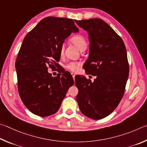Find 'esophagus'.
<instances>
[{
	"label": "esophagus",
	"mask_w": 147,
	"mask_h": 147,
	"mask_svg": "<svg viewBox=\"0 0 147 147\" xmlns=\"http://www.w3.org/2000/svg\"><path fill=\"white\" fill-rule=\"evenodd\" d=\"M71 76H72V77H73V78H74V79H75V76H76V74H74V73H71Z\"/></svg>",
	"instance_id": "obj_1"
}]
</instances>
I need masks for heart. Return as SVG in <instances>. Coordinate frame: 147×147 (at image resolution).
Segmentation results:
<instances>
[{
	"mask_svg": "<svg viewBox=\"0 0 147 147\" xmlns=\"http://www.w3.org/2000/svg\"><path fill=\"white\" fill-rule=\"evenodd\" d=\"M71 42L74 44L77 47H78L79 50H81L83 49H84L86 48L87 46V42L86 40L83 36L81 35H74L70 38ZM64 51V47L63 46H62L60 49V54L61 55H63ZM81 63L80 62H70L66 66V68L69 69L72 71H78L79 67L81 66Z\"/></svg>",
	"mask_w": 147,
	"mask_h": 147,
	"instance_id": "obj_1",
	"label": "heart"
}]
</instances>
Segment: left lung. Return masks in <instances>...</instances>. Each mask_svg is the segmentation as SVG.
<instances>
[{
    "label": "left lung",
    "instance_id": "8db88e82",
    "mask_svg": "<svg viewBox=\"0 0 147 147\" xmlns=\"http://www.w3.org/2000/svg\"><path fill=\"white\" fill-rule=\"evenodd\" d=\"M75 22L89 35V56L84 69L96 76L94 82L83 76L75 77L76 99L84 115L101 119L116 109L124 94L129 73L127 50L122 38L102 19Z\"/></svg>",
    "mask_w": 147,
    "mask_h": 147
}]
</instances>
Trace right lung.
I'll return each instance as SVG.
<instances>
[{"mask_svg": "<svg viewBox=\"0 0 147 147\" xmlns=\"http://www.w3.org/2000/svg\"><path fill=\"white\" fill-rule=\"evenodd\" d=\"M74 20L68 18L46 17L26 35L18 54V90L23 103L31 112L40 117L58 111L68 88L74 83L68 71L56 77L48 71L58 67L60 49L71 33L79 32Z\"/></svg>", "mask_w": 147, "mask_h": 147, "instance_id": "obj_1", "label": "right lung"}]
</instances>
